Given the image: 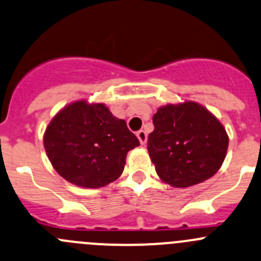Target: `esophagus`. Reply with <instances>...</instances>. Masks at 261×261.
I'll return each mask as SVG.
<instances>
[{"mask_svg":"<svg viewBox=\"0 0 261 261\" xmlns=\"http://www.w3.org/2000/svg\"><path fill=\"white\" fill-rule=\"evenodd\" d=\"M136 136H138L139 141H140L141 145H145L146 144V139H148V135H146V133L144 130H140L136 133Z\"/></svg>","mask_w":261,"mask_h":261,"instance_id":"esophagus-1","label":"esophagus"}]
</instances>
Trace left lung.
<instances>
[{
	"label": "left lung",
	"instance_id": "1",
	"mask_svg": "<svg viewBox=\"0 0 261 261\" xmlns=\"http://www.w3.org/2000/svg\"><path fill=\"white\" fill-rule=\"evenodd\" d=\"M148 151L156 174L173 187L200 184L218 172L228 135L218 118L192 100L159 107L153 116Z\"/></svg>",
	"mask_w": 261,
	"mask_h": 261
}]
</instances>
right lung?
Returning a JSON list of instances; mask_svg holds the SVG:
<instances>
[{"label": "right lung", "mask_w": 261, "mask_h": 261, "mask_svg": "<svg viewBox=\"0 0 261 261\" xmlns=\"http://www.w3.org/2000/svg\"><path fill=\"white\" fill-rule=\"evenodd\" d=\"M45 153L61 177L80 187L98 189L122 174L128 150L140 145L103 103L76 100L50 120L43 136Z\"/></svg>", "instance_id": "obj_1"}]
</instances>
